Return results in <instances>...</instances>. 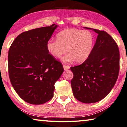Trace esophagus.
<instances>
[{"instance_id": "obj_1", "label": "esophagus", "mask_w": 127, "mask_h": 127, "mask_svg": "<svg viewBox=\"0 0 127 127\" xmlns=\"http://www.w3.org/2000/svg\"><path fill=\"white\" fill-rule=\"evenodd\" d=\"M64 69L65 70H68L70 69V66H67V65H64Z\"/></svg>"}]
</instances>
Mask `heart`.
Returning a JSON list of instances; mask_svg holds the SVG:
<instances>
[{
	"label": "heart",
	"mask_w": 127,
	"mask_h": 127,
	"mask_svg": "<svg viewBox=\"0 0 127 127\" xmlns=\"http://www.w3.org/2000/svg\"><path fill=\"white\" fill-rule=\"evenodd\" d=\"M57 40L49 39L46 49L51 56L60 58L67 51V54L62 58L64 62L74 60L77 64L82 63L88 59L93 50L95 38L88 30L68 29L56 35Z\"/></svg>",
	"instance_id": "1"
}]
</instances>
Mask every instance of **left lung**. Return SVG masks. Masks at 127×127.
<instances>
[{
	"instance_id": "1",
	"label": "left lung",
	"mask_w": 127,
	"mask_h": 127,
	"mask_svg": "<svg viewBox=\"0 0 127 127\" xmlns=\"http://www.w3.org/2000/svg\"><path fill=\"white\" fill-rule=\"evenodd\" d=\"M93 30L98 35L91 55L82 64L70 67L73 73L71 80L73 95L84 103L98 102L109 94L120 69L116 42L105 31Z\"/></svg>"
}]
</instances>
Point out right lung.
Masks as SVG:
<instances>
[{"instance_id":"1","label":"right lung","mask_w":127,"mask_h":127,"mask_svg":"<svg viewBox=\"0 0 127 127\" xmlns=\"http://www.w3.org/2000/svg\"><path fill=\"white\" fill-rule=\"evenodd\" d=\"M57 27L53 24L21 33L9 49L11 83L19 97L28 103L39 105L50 100L54 84L64 70L61 62L46 49L47 42Z\"/></svg>"}]
</instances>
